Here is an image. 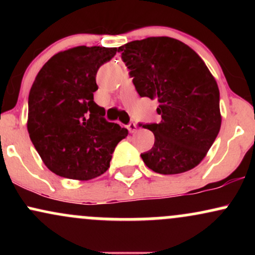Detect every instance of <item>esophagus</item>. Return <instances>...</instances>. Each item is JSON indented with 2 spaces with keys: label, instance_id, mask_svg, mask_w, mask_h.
Returning a JSON list of instances; mask_svg holds the SVG:
<instances>
[{
  "label": "esophagus",
  "instance_id": "34e87169",
  "mask_svg": "<svg viewBox=\"0 0 255 255\" xmlns=\"http://www.w3.org/2000/svg\"><path fill=\"white\" fill-rule=\"evenodd\" d=\"M127 128H128V130L130 131V133H135V131H136V125L134 124V122H130V124L127 126Z\"/></svg>",
  "mask_w": 255,
  "mask_h": 255
}]
</instances>
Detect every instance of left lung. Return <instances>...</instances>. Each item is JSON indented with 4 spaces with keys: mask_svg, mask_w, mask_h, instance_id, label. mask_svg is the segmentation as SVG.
<instances>
[{
    "mask_svg": "<svg viewBox=\"0 0 255 255\" xmlns=\"http://www.w3.org/2000/svg\"><path fill=\"white\" fill-rule=\"evenodd\" d=\"M140 97L157 99L159 124L144 125L154 134L141 153L147 168L174 175L195 168L221 129L219 90L201 57L170 37H148L120 46Z\"/></svg>",
    "mask_w": 255,
    "mask_h": 255,
    "instance_id": "obj_1",
    "label": "left lung"
}]
</instances>
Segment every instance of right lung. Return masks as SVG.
Returning <instances> with one entry per match:
<instances>
[{
  "instance_id": "add662e5",
  "label": "right lung",
  "mask_w": 255,
  "mask_h": 255,
  "mask_svg": "<svg viewBox=\"0 0 255 255\" xmlns=\"http://www.w3.org/2000/svg\"><path fill=\"white\" fill-rule=\"evenodd\" d=\"M118 48L75 46L54 55L28 95L27 130L44 164L58 176L87 181L110 166L128 130L104 119L93 101L96 74Z\"/></svg>"
}]
</instances>
